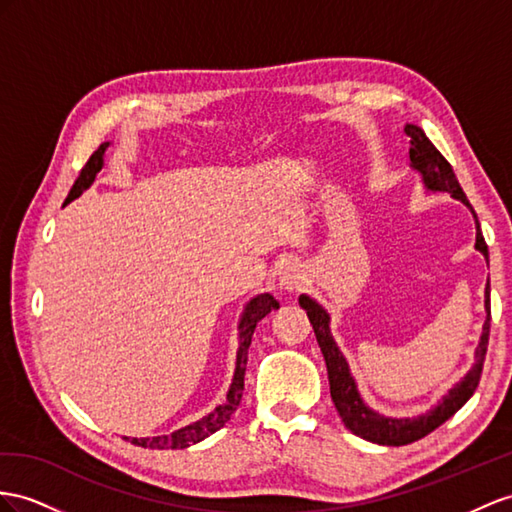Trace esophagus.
<instances>
[{"mask_svg":"<svg viewBox=\"0 0 512 512\" xmlns=\"http://www.w3.org/2000/svg\"><path fill=\"white\" fill-rule=\"evenodd\" d=\"M303 281H305L303 272H300L296 266H287L279 277V287L285 292H296V290H300Z\"/></svg>","mask_w":512,"mask_h":512,"instance_id":"1","label":"esophagus"}]
</instances>
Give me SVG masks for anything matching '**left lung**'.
Wrapping results in <instances>:
<instances>
[{"label":"left lung","mask_w":512,"mask_h":512,"mask_svg":"<svg viewBox=\"0 0 512 512\" xmlns=\"http://www.w3.org/2000/svg\"><path fill=\"white\" fill-rule=\"evenodd\" d=\"M404 134L411 138V149H409L411 168L422 175L426 190L448 192L452 199H458L471 209L450 162L445 160V157L437 151L435 144L428 140L424 129L409 123V125H404ZM476 248L489 261L487 242H484L480 229L476 233ZM298 303L307 311L309 322L313 326V333H316V339H318L320 350L324 355L326 370H329V385H331V398L335 402V409L352 435H357L365 441L378 443V445L413 443L417 439L426 437L428 432L439 428L445 419H450L471 396H474V391L480 383L484 355H487V346H489V329H491L489 283H487V290H484V309H487V320H484L482 335H480V342L476 348V363L471 365V370L461 378V381H458L448 393H445L437 406H432L430 411H426L424 415H417V417H385L381 413L372 411L370 406L365 404L363 398L359 396V389H357L355 378H352V374H350L348 361L344 359L342 352H339L335 339L331 335L329 313H326L316 303V300L309 298L307 294L300 296Z\"/></svg>","instance_id":"obj_1"}]
</instances>
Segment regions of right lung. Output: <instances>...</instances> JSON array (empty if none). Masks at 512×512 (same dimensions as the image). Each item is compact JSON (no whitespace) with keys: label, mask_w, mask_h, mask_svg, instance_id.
<instances>
[{"label":"right lung","mask_w":512,"mask_h":512,"mask_svg":"<svg viewBox=\"0 0 512 512\" xmlns=\"http://www.w3.org/2000/svg\"><path fill=\"white\" fill-rule=\"evenodd\" d=\"M110 147V142H103L101 147L90 155V160L86 162V166L82 168L80 177L75 179L73 188L67 196V203H71L73 199H77L86 188L93 186V181L97 177L99 170L103 168V155H106V149ZM279 309V303L274 300L272 294H259L255 298H251L244 307V313L240 318V348H238V359H235V374H233V383L227 391V400L218 404L216 409L205 415L199 422H194L186 428H179L170 435H162V437H153V439H131L134 445H140V448H151V450H181V448H190V445L203 441L205 437L214 435L216 430H220L225 426L231 415L238 409V404L242 400V391H244V372H246V361H248V346H251V339L255 333V326L261 318H266L270 311ZM127 439V437H125Z\"/></svg>","instance_id":"add662e5"}]
</instances>
